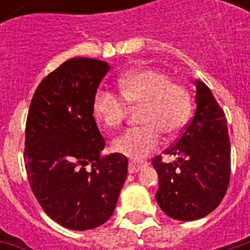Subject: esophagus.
I'll return each instance as SVG.
<instances>
[{"label": "esophagus", "instance_id": "34e87169", "mask_svg": "<svg viewBox=\"0 0 250 250\" xmlns=\"http://www.w3.org/2000/svg\"><path fill=\"white\" fill-rule=\"evenodd\" d=\"M143 167H146V165H143V163L130 162V165H128V173L135 174V173H138L139 170H142Z\"/></svg>", "mask_w": 250, "mask_h": 250}]
</instances>
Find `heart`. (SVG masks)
<instances>
[{"instance_id": "obj_1", "label": "heart", "mask_w": 250, "mask_h": 250, "mask_svg": "<svg viewBox=\"0 0 250 250\" xmlns=\"http://www.w3.org/2000/svg\"><path fill=\"white\" fill-rule=\"evenodd\" d=\"M119 88L123 98L100 88L92 100L95 118L107 128L119 127L128 107H141L138 120L142 125L115 139L112 147L116 152L143 159L161 145L162 134L173 136L186 125L191 111L190 93L162 72L150 68L127 72L119 79Z\"/></svg>"}]
</instances>
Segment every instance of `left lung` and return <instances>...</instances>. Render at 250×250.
I'll list each match as a JSON object with an SVG mask.
<instances>
[{
    "mask_svg": "<svg viewBox=\"0 0 250 250\" xmlns=\"http://www.w3.org/2000/svg\"><path fill=\"white\" fill-rule=\"evenodd\" d=\"M195 114L166 154L177 157L165 163L152 161L159 188V208L174 220L195 221L221 204L230 179V142L224 111L208 85L195 80Z\"/></svg>",
    "mask_w": 250,
    "mask_h": 250,
    "instance_id": "left-lung-1",
    "label": "left lung"
}]
</instances>
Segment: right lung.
Returning a JSON list of instances; mask_svg holds the SVG:
<instances>
[{
    "instance_id": "right-lung-1",
    "label": "right lung",
    "mask_w": 250,
    "mask_h": 250,
    "mask_svg": "<svg viewBox=\"0 0 250 250\" xmlns=\"http://www.w3.org/2000/svg\"><path fill=\"white\" fill-rule=\"evenodd\" d=\"M109 68L87 57L62 62L37 87L26 119L24 161L32 191L52 220L72 230L108 221L127 178V157H100L105 142L92 112Z\"/></svg>"
}]
</instances>
